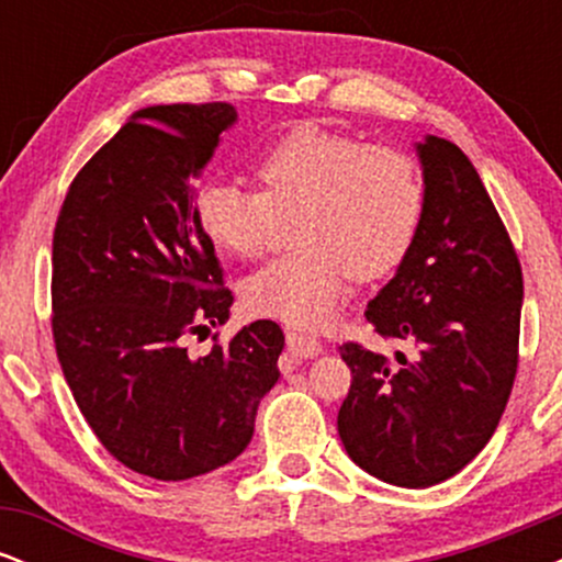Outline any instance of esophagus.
<instances>
[{
  "mask_svg": "<svg viewBox=\"0 0 562 562\" xmlns=\"http://www.w3.org/2000/svg\"><path fill=\"white\" fill-rule=\"evenodd\" d=\"M288 348L301 359H314L322 353V344L312 335H303V333H288Z\"/></svg>",
  "mask_w": 562,
  "mask_h": 562,
  "instance_id": "obj_1",
  "label": "esophagus"
}]
</instances>
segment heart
<instances>
[{"label":"heart","mask_w":562,"mask_h":562,"mask_svg":"<svg viewBox=\"0 0 562 562\" xmlns=\"http://www.w3.org/2000/svg\"><path fill=\"white\" fill-rule=\"evenodd\" d=\"M261 192L205 179L195 192L203 235L232 259H256L280 218L288 256L245 277L248 312L293 327H322L338 312L346 274H391L415 243L425 187L415 158L391 145L303 126L256 160Z\"/></svg>","instance_id":"obj_1"}]
</instances>
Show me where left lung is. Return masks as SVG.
Returning <instances> with one entry per match:
<instances>
[{
  "mask_svg": "<svg viewBox=\"0 0 562 562\" xmlns=\"http://www.w3.org/2000/svg\"><path fill=\"white\" fill-rule=\"evenodd\" d=\"M425 203L409 254L367 303L409 357L340 346L351 389L338 412L353 462L393 486L451 479L486 447L518 370L524 274L479 171L449 139L415 142Z\"/></svg>",
  "mask_w": 562,
  "mask_h": 562,
  "instance_id": "left-lung-1",
  "label": "left lung"
}]
</instances>
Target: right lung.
<instances>
[{
  "label": "right lung",
  "instance_id": "right-lung-1",
  "mask_svg": "<svg viewBox=\"0 0 562 562\" xmlns=\"http://www.w3.org/2000/svg\"><path fill=\"white\" fill-rule=\"evenodd\" d=\"M237 124L227 102L128 115L70 184L53 240V335L83 420L119 462L158 481L227 465L254 438L285 335L250 322L229 346L187 335L229 319L195 179Z\"/></svg>",
  "mask_w": 562,
  "mask_h": 562
}]
</instances>
